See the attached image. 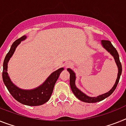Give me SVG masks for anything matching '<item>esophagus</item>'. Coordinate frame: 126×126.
Returning a JSON list of instances; mask_svg holds the SVG:
<instances>
[{"label":"esophagus","mask_w":126,"mask_h":126,"mask_svg":"<svg viewBox=\"0 0 126 126\" xmlns=\"http://www.w3.org/2000/svg\"><path fill=\"white\" fill-rule=\"evenodd\" d=\"M72 64L70 63H66V64H65V68H68V66H70V65H71Z\"/></svg>","instance_id":"1"}]
</instances>
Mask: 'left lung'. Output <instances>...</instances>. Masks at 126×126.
Instances as JSON below:
<instances>
[{
	"label": "left lung",
	"instance_id": "left-lung-1",
	"mask_svg": "<svg viewBox=\"0 0 126 126\" xmlns=\"http://www.w3.org/2000/svg\"><path fill=\"white\" fill-rule=\"evenodd\" d=\"M101 43L102 47L107 50L109 53L113 57L115 63H116V65L117 66V68H118L117 78L116 79V81H115L113 86L112 87L111 89L109 91V92H108L105 93L104 94H102V95H100L97 96V97H90V96L86 95L84 93H83V92H81L79 88H77V86L76 85V74H75L74 72L73 71L72 69H70V68H67V71L69 72L70 73V85L72 91V92L75 95V96L78 99H79L80 101H83V102H88V103H94V102H100V101H102L104 99L109 97L115 91V88H116V87L117 86V84L119 83V79H120V75L122 74V65H121V63L120 62L119 54L117 52L116 48L113 46L111 43L110 41H108V40H102Z\"/></svg>",
	"mask_w": 126,
	"mask_h": 126
}]
</instances>
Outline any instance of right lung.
<instances>
[{"label":"right lung","mask_w":126,"mask_h":126,"mask_svg":"<svg viewBox=\"0 0 126 126\" xmlns=\"http://www.w3.org/2000/svg\"><path fill=\"white\" fill-rule=\"evenodd\" d=\"M27 38L25 35L18 39L13 43L10 50L5 57L3 63L2 79L9 93L14 99L24 105L36 106L45 104L50 98L56 82L64 68H60L53 72L40 86L31 90H24L16 86L11 81L7 73V63L14 54L16 48L21 42Z\"/></svg>","instance_id":"obj_1"}]
</instances>
